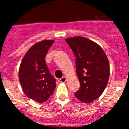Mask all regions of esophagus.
Instances as JSON below:
<instances>
[{
	"label": "esophagus",
	"mask_w": 129,
	"mask_h": 129,
	"mask_svg": "<svg viewBox=\"0 0 129 129\" xmlns=\"http://www.w3.org/2000/svg\"><path fill=\"white\" fill-rule=\"evenodd\" d=\"M59 81L61 83H65L67 81V78H66V77H62L61 79H59Z\"/></svg>",
	"instance_id": "1"
}]
</instances>
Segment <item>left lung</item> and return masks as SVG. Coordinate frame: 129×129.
<instances>
[{
  "label": "left lung",
  "instance_id": "1",
  "mask_svg": "<svg viewBox=\"0 0 129 129\" xmlns=\"http://www.w3.org/2000/svg\"><path fill=\"white\" fill-rule=\"evenodd\" d=\"M76 57L77 76L80 88L75 93L83 103H90L102 94L110 76L109 60L102 48L83 37L65 40Z\"/></svg>",
  "mask_w": 129,
  "mask_h": 129
}]
</instances>
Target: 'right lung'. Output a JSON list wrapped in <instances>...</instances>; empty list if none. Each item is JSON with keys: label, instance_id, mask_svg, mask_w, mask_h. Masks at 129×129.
<instances>
[{"label": "right lung", "instance_id": "right-lung-1", "mask_svg": "<svg viewBox=\"0 0 129 129\" xmlns=\"http://www.w3.org/2000/svg\"><path fill=\"white\" fill-rule=\"evenodd\" d=\"M53 40H44L35 44L22 59L19 71V78L24 93L38 103L47 101L53 93L56 83L45 61Z\"/></svg>", "mask_w": 129, "mask_h": 129}]
</instances>
